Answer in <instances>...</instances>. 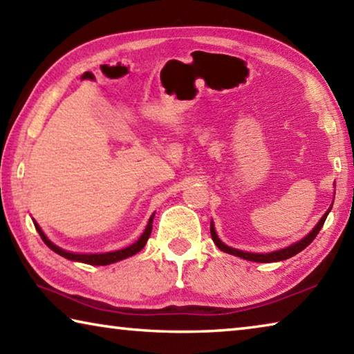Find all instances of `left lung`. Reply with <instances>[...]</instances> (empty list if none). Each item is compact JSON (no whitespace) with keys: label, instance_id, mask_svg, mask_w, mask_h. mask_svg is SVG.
Returning a JSON list of instances; mask_svg holds the SVG:
<instances>
[{"label":"left lung","instance_id":"obj_1","mask_svg":"<svg viewBox=\"0 0 354 354\" xmlns=\"http://www.w3.org/2000/svg\"><path fill=\"white\" fill-rule=\"evenodd\" d=\"M329 211H331V207L328 209V211L325 212V215L320 218L319 223H317V226L314 227L313 231L309 232V234L301 239V241L290 245V247L287 248H283V250H278V251H273V253H266V254H257V253H247V251H241V250H236V248H231L227 247V245H225L223 242L220 241V239L217 237V234H215V230H214V225L211 223V236H212V241L214 243L217 245V247L225 251V253H230V254H234V256H239L242 257V259H247V261H253V262H278V261H284V259H289V257L298 254L299 251H303L304 248L308 247V245L314 241V239L317 237V234H319V231L322 230L323 223H325V220L328 217Z\"/></svg>","mask_w":354,"mask_h":354}]
</instances>
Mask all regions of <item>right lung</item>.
<instances>
[{"label":"right lung","mask_w":354,"mask_h":354,"mask_svg":"<svg viewBox=\"0 0 354 354\" xmlns=\"http://www.w3.org/2000/svg\"><path fill=\"white\" fill-rule=\"evenodd\" d=\"M153 215L149 217L148 220V225L145 227V232L139 237V241H137L136 243L129 245V247L123 248V250H118V251H111V253H103V254H76V253H70V251H65L62 248L56 247L55 243L50 242L46 239V236L41 232V230L39 227L37 223H34L35 230H37V232L41 237V241H44L48 247H50L55 253L61 254L64 257H67V259L70 261H80V262H84V263H91V266H107V263H112V262H117V261H122V259H127V257L129 256H134L136 253H139V251L145 247V243L148 241L149 234H151V227H153Z\"/></svg>","instance_id":"1"}]
</instances>
